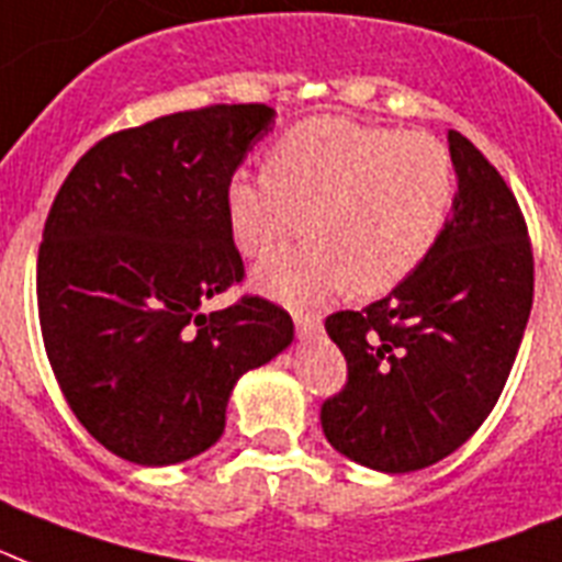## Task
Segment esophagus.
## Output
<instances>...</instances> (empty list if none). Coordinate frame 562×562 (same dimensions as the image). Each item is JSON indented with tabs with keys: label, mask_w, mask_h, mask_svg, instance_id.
<instances>
[{
	"label": "esophagus",
	"mask_w": 562,
	"mask_h": 562,
	"mask_svg": "<svg viewBox=\"0 0 562 562\" xmlns=\"http://www.w3.org/2000/svg\"><path fill=\"white\" fill-rule=\"evenodd\" d=\"M294 325H296V334H300V339H308L314 337V334H319V328H323V319L317 317V314H294Z\"/></svg>",
	"instance_id": "34e87169"
}]
</instances>
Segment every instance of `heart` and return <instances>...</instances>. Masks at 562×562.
<instances>
[{
  "label": "heart",
  "instance_id": "heart-1",
  "mask_svg": "<svg viewBox=\"0 0 562 562\" xmlns=\"http://www.w3.org/2000/svg\"><path fill=\"white\" fill-rule=\"evenodd\" d=\"M454 159L431 134L314 116L277 139L268 171L237 173L225 214L239 251L266 259L308 216V245L268 259L254 285L291 308H314L348 285L397 289L426 262L449 223Z\"/></svg>",
  "mask_w": 562,
  "mask_h": 562
}]
</instances>
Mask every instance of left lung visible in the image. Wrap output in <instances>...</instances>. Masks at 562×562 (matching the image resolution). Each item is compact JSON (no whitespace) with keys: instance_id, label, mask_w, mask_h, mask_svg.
<instances>
[{"instance_id":"8db88e82","label":"left lung","mask_w":562,"mask_h":562,"mask_svg":"<svg viewBox=\"0 0 562 562\" xmlns=\"http://www.w3.org/2000/svg\"><path fill=\"white\" fill-rule=\"evenodd\" d=\"M449 154L454 205L426 262L369 308L325 319L348 383L323 403V431L385 474L440 463L483 426L531 314L535 259L512 188L457 131Z\"/></svg>"}]
</instances>
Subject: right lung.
Returning a JSON list of instances; mask_svg holds the SVG:
<instances>
[{"mask_svg":"<svg viewBox=\"0 0 562 562\" xmlns=\"http://www.w3.org/2000/svg\"><path fill=\"white\" fill-rule=\"evenodd\" d=\"M273 116H159L93 145L56 193L36 266L42 339L70 412L128 463L209 451L239 376L294 339L289 314L259 296L202 311L243 280L225 188Z\"/></svg>","mask_w":562,"mask_h":562,"instance_id":"1","label":"right lung"}]
</instances>
